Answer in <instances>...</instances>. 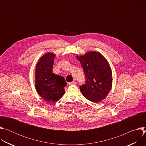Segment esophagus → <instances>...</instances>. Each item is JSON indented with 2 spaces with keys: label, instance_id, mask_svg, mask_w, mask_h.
I'll return each mask as SVG.
<instances>
[{
  "label": "esophagus",
  "instance_id": "obj_1",
  "mask_svg": "<svg viewBox=\"0 0 146 146\" xmlns=\"http://www.w3.org/2000/svg\"><path fill=\"white\" fill-rule=\"evenodd\" d=\"M76 84V82L75 81H73V82H70L68 83V85L70 86V85H75Z\"/></svg>",
  "mask_w": 146,
  "mask_h": 146
}]
</instances>
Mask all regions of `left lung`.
Instances as JSON below:
<instances>
[{"label": "left lung", "instance_id": "obj_1", "mask_svg": "<svg viewBox=\"0 0 146 146\" xmlns=\"http://www.w3.org/2000/svg\"><path fill=\"white\" fill-rule=\"evenodd\" d=\"M76 57L86 76V83L80 87L82 95L94 103L100 102L108 96L112 86V72L109 64L101 54L96 51Z\"/></svg>", "mask_w": 146, "mask_h": 146}]
</instances>
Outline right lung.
<instances>
[{
	"mask_svg": "<svg viewBox=\"0 0 146 146\" xmlns=\"http://www.w3.org/2000/svg\"><path fill=\"white\" fill-rule=\"evenodd\" d=\"M55 54L48 52L41 56L36 66L35 87L38 95L48 102L59 100L65 94V78L52 73Z\"/></svg>",
	"mask_w": 146,
	"mask_h": 146,
	"instance_id": "add662e5",
	"label": "right lung"
}]
</instances>
